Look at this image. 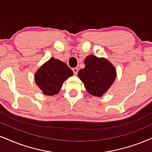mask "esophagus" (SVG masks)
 I'll return each mask as SVG.
<instances>
[{"mask_svg":"<svg viewBox=\"0 0 152 152\" xmlns=\"http://www.w3.org/2000/svg\"><path fill=\"white\" fill-rule=\"evenodd\" d=\"M78 70H79V69H78V67H74V68H72L73 72H74V75H76L77 74Z\"/></svg>","mask_w":152,"mask_h":152,"instance_id":"esophagus-1","label":"esophagus"}]
</instances>
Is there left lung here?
Here are the masks:
<instances>
[{"mask_svg":"<svg viewBox=\"0 0 152 152\" xmlns=\"http://www.w3.org/2000/svg\"><path fill=\"white\" fill-rule=\"evenodd\" d=\"M85 67L78 72V77L88 92L101 97L113 85L116 70L107 59L89 55L85 60Z\"/></svg>","mask_w":152,"mask_h":152,"instance_id":"1","label":"left lung"}]
</instances>
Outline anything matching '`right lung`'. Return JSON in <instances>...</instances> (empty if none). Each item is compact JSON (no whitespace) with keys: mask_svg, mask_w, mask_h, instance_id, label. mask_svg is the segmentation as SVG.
Wrapping results in <instances>:
<instances>
[{"mask_svg":"<svg viewBox=\"0 0 152 152\" xmlns=\"http://www.w3.org/2000/svg\"><path fill=\"white\" fill-rule=\"evenodd\" d=\"M72 75V70L64 62L51 58L39 67L34 80L44 95L52 96L57 94L65 80Z\"/></svg>","mask_w":152,"mask_h":152,"instance_id":"1","label":"right lung"}]
</instances>
